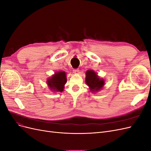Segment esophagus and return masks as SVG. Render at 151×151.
<instances>
[{"mask_svg":"<svg viewBox=\"0 0 151 151\" xmlns=\"http://www.w3.org/2000/svg\"><path fill=\"white\" fill-rule=\"evenodd\" d=\"M73 71H74V73H76V74H77V73L79 72V70L78 69V68H74V69L73 70Z\"/></svg>","mask_w":151,"mask_h":151,"instance_id":"1","label":"esophagus"}]
</instances>
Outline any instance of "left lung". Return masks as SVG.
I'll use <instances>...</instances> for the list:
<instances>
[{"mask_svg": "<svg viewBox=\"0 0 151 151\" xmlns=\"http://www.w3.org/2000/svg\"><path fill=\"white\" fill-rule=\"evenodd\" d=\"M86 83L89 88L91 91H97L102 88L104 84L103 79L99 78L98 75L93 70H87Z\"/></svg>", "mask_w": 151, "mask_h": 151, "instance_id": "1", "label": "left lung"}]
</instances>
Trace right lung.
<instances>
[{
	"mask_svg": "<svg viewBox=\"0 0 151 151\" xmlns=\"http://www.w3.org/2000/svg\"><path fill=\"white\" fill-rule=\"evenodd\" d=\"M67 83L66 74L65 72H58L55 73L52 78L48 79L47 83L50 88L54 91L62 92L64 88V85Z\"/></svg>",
	"mask_w": 151,
	"mask_h": 151,
	"instance_id": "obj_1",
	"label": "right lung"
}]
</instances>
